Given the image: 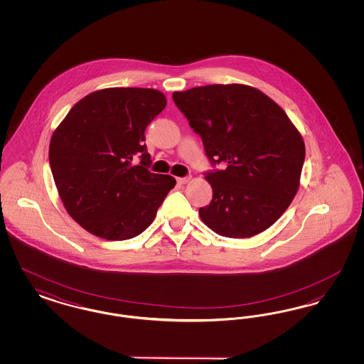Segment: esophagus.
Returning <instances> with one entry per match:
<instances>
[{
    "label": "esophagus",
    "mask_w": 364,
    "mask_h": 364,
    "mask_svg": "<svg viewBox=\"0 0 364 364\" xmlns=\"http://www.w3.org/2000/svg\"><path fill=\"white\" fill-rule=\"evenodd\" d=\"M190 180V176H186V177H177V183H178V184H186V183H188Z\"/></svg>",
    "instance_id": "esophagus-1"
}]
</instances>
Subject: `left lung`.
<instances>
[{
  "mask_svg": "<svg viewBox=\"0 0 364 364\" xmlns=\"http://www.w3.org/2000/svg\"><path fill=\"white\" fill-rule=\"evenodd\" d=\"M174 104L203 141L213 199L199 208L220 236L251 237L273 225L299 188L306 147L273 100L254 87L210 85L173 92Z\"/></svg>",
  "mask_w": 364,
  "mask_h": 364,
  "instance_id": "1",
  "label": "left lung"
}]
</instances>
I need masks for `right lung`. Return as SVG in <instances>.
<instances>
[{
  "label": "right lung",
  "instance_id": "add662e5",
  "mask_svg": "<svg viewBox=\"0 0 364 364\" xmlns=\"http://www.w3.org/2000/svg\"><path fill=\"white\" fill-rule=\"evenodd\" d=\"M165 106L158 90L105 88L80 100L54 131L53 178L68 214L87 232L127 240L154 221L176 180L149 171L144 131Z\"/></svg>",
  "mask_w": 364,
  "mask_h": 364
}]
</instances>
